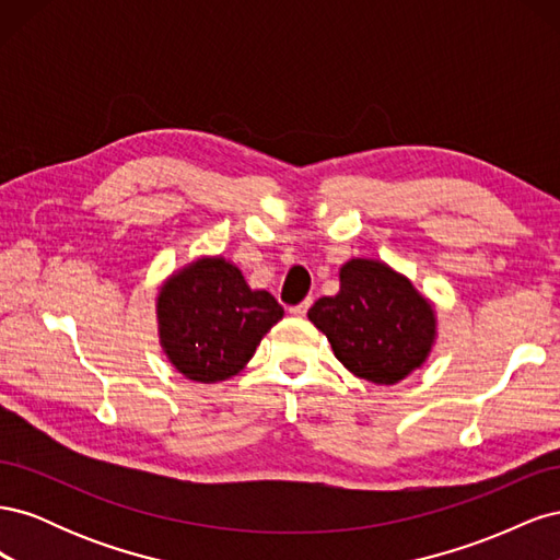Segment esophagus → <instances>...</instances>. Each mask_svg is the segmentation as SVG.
Masks as SVG:
<instances>
[{"label":"esophagus","mask_w":560,"mask_h":560,"mask_svg":"<svg viewBox=\"0 0 560 560\" xmlns=\"http://www.w3.org/2000/svg\"><path fill=\"white\" fill-rule=\"evenodd\" d=\"M311 299H306V301H303V303H299V306H292L290 308V313L294 315V317H303V315H306L308 313V308H311Z\"/></svg>","instance_id":"34e87169"}]
</instances>
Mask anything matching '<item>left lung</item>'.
<instances>
[{
  "instance_id": "left-lung-1",
  "label": "left lung",
  "mask_w": 560,
  "mask_h": 560,
  "mask_svg": "<svg viewBox=\"0 0 560 560\" xmlns=\"http://www.w3.org/2000/svg\"><path fill=\"white\" fill-rule=\"evenodd\" d=\"M348 371L376 385L399 383L425 362L434 343V311L393 268L352 259L341 268V292L308 311Z\"/></svg>"
}]
</instances>
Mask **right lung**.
<instances>
[{
    "mask_svg": "<svg viewBox=\"0 0 560 560\" xmlns=\"http://www.w3.org/2000/svg\"><path fill=\"white\" fill-rule=\"evenodd\" d=\"M268 292H254L226 259L186 266L159 294L161 343L179 374L217 383L238 374L282 317Z\"/></svg>",
    "mask_w": 560,
    "mask_h": 560,
    "instance_id": "add662e5",
    "label": "right lung"
}]
</instances>
